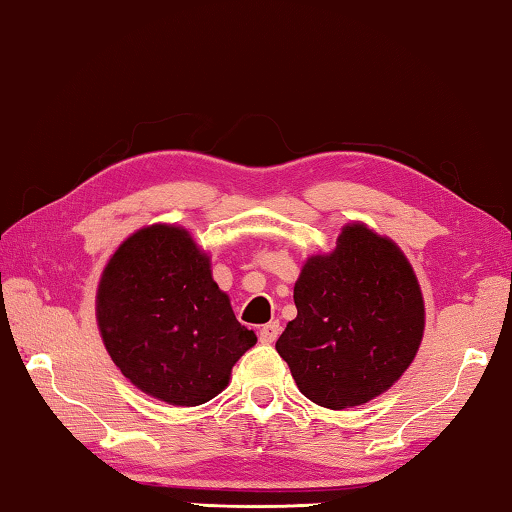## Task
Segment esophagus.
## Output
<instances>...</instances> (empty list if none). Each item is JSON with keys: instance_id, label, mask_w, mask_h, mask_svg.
Returning <instances> with one entry per match:
<instances>
[{"instance_id": "1", "label": "esophagus", "mask_w": 512, "mask_h": 512, "mask_svg": "<svg viewBox=\"0 0 512 512\" xmlns=\"http://www.w3.org/2000/svg\"><path fill=\"white\" fill-rule=\"evenodd\" d=\"M280 332H282L280 323L273 320V323H266V325H262V329H259V341H262L264 345H271V343H275L277 336H280Z\"/></svg>"}]
</instances>
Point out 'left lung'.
I'll return each mask as SVG.
<instances>
[{"label":"left lung","instance_id":"left-lung-1","mask_svg":"<svg viewBox=\"0 0 512 512\" xmlns=\"http://www.w3.org/2000/svg\"><path fill=\"white\" fill-rule=\"evenodd\" d=\"M298 316L275 350L300 393L350 409L388 391L411 366L424 302L411 264L391 239L345 225L332 255L309 257L293 287Z\"/></svg>","mask_w":512,"mask_h":512}]
</instances>
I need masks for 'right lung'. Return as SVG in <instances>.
Listing matches in <instances>:
<instances>
[{"instance_id":"1","label":"right lung","mask_w":512,"mask_h":512,"mask_svg":"<svg viewBox=\"0 0 512 512\" xmlns=\"http://www.w3.org/2000/svg\"><path fill=\"white\" fill-rule=\"evenodd\" d=\"M97 320L121 375L173 406L210 402L257 336L216 287L210 257L183 228L151 225L101 275Z\"/></svg>"}]
</instances>
